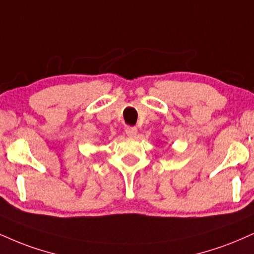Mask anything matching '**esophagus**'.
<instances>
[{
    "mask_svg": "<svg viewBox=\"0 0 254 254\" xmlns=\"http://www.w3.org/2000/svg\"><path fill=\"white\" fill-rule=\"evenodd\" d=\"M125 133H127V136H136L137 133V127H125Z\"/></svg>",
    "mask_w": 254,
    "mask_h": 254,
    "instance_id": "obj_1",
    "label": "esophagus"
}]
</instances>
